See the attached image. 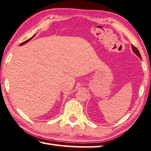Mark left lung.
<instances>
[{
	"instance_id": "1",
	"label": "left lung",
	"mask_w": 151,
	"mask_h": 151,
	"mask_svg": "<svg viewBox=\"0 0 151 151\" xmlns=\"http://www.w3.org/2000/svg\"><path fill=\"white\" fill-rule=\"evenodd\" d=\"M131 47H132V49H133V51L134 53H135L139 57H140V58L141 59V54H140V53H139V50L137 49V48L135 46H134L133 45H131Z\"/></svg>"
}]
</instances>
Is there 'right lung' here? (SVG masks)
I'll return each mask as SVG.
<instances>
[{
  "label": "right lung",
  "mask_w": 151,
  "mask_h": 151,
  "mask_svg": "<svg viewBox=\"0 0 151 151\" xmlns=\"http://www.w3.org/2000/svg\"><path fill=\"white\" fill-rule=\"evenodd\" d=\"M34 35H33V36H32L31 38H29V39H28V40H26V41H25V42H22V43H20V45H24V43H27V42H29V41L30 40H32V38L34 37Z\"/></svg>",
  "instance_id": "obj_1"
}]
</instances>
